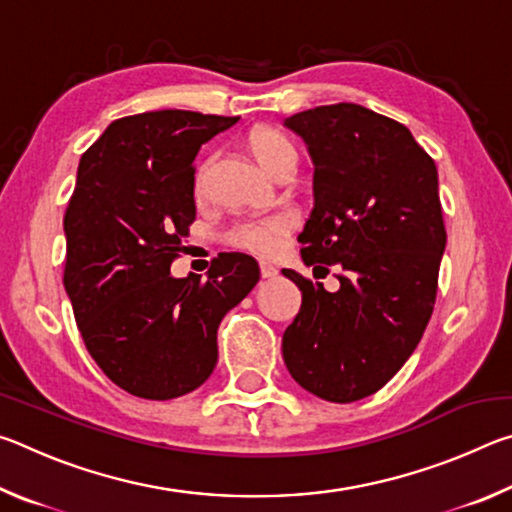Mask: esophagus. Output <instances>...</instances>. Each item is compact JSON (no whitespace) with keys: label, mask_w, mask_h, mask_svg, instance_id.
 Instances as JSON below:
<instances>
[{"label":"esophagus","mask_w":512,"mask_h":512,"mask_svg":"<svg viewBox=\"0 0 512 512\" xmlns=\"http://www.w3.org/2000/svg\"><path fill=\"white\" fill-rule=\"evenodd\" d=\"M259 273H262V277H268V280H271V277H277V268L273 266V264H268V262H259Z\"/></svg>","instance_id":"esophagus-1"}]
</instances>
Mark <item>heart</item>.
<instances>
[{
    "label": "heart",
    "mask_w": 512,
    "mask_h": 512,
    "mask_svg": "<svg viewBox=\"0 0 512 512\" xmlns=\"http://www.w3.org/2000/svg\"><path fill=\"white\" fill-rule=\"evenodd\" d=\"M248 149L255 155V160L262 164V169L273 173L284 167V164L296 162V146L284 133L275 131V128H255L248 135ZM207 164H203L196 176V192L201 194L205 187ZM296 228V214L293 212H273L259 219H246L237 223L235 228L228 232V244L248 250V253L259 257H271L284 246V241Z\"/></svg>",
    "instance_id": "heart-1"
}]
</instances>
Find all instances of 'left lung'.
Here are the masks:
<instances>
[{
    "instance_id": "8db88e82",
    "label": "left lung",
    "mask_w": 512,
    "mask_h": 512,
    "mask_svg": "<svg viewBox=\"0 0 512 512\" xmlns=\"http://www.w3.org/2000/svg\"><path fill=\"white\" fill-rule=\"evenodd\" d=\"M284 126L314 158L316 205L302 259L329 273V293L296 271L302 305L282 336L291 377L327 402L377 393L418 348L447 244L436 162L409 128L357 103L298 112Z\"/></svg>"
}]
</instances>
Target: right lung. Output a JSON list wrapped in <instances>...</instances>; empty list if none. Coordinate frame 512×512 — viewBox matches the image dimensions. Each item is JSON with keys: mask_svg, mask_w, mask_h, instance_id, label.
<instances>
[{"mask_svg": "<svg viewBox=\"0 0 512 512\" xmlns=\"http://www.w3.org/2000/svg\"><path fill=\"white\" fill-rule=\"evenodd\" d=\"M237 121L192 110L121 117L79 162L63 284L90 357L135 397L196 391L219 359L221 318L259 280L244 253L214 257L207 280L169 273L196 219L198 149Z\"/></svg>", "mask_w": 512, "mask_h": 512, "instance_id": "obj_1", "label": "right lung"}]
</instances>
